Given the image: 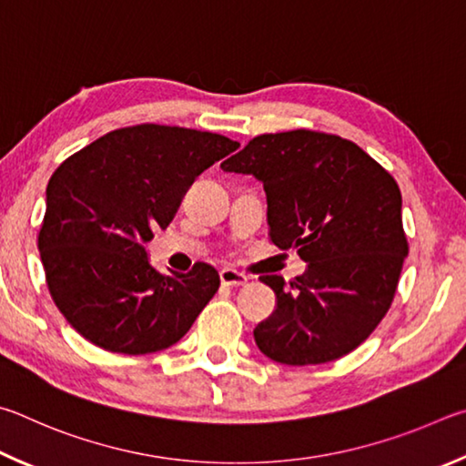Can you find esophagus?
I'll list each match as a JSON object with an SVG mask.
<instances>
[{"mask_svg": "<svg viewBox=\"0 0 466 466\" xmlns=\"http://www.w3.org/2000/svg\"><path fill=\"white\" fill-rule=\"evenodd\" d=\"M218 279L220 284H225V287H246L249 280L246 274L233 270V268H223V270L218 272Z\"/></svg>", "mask_w": 466, "mask_h": 466, "instance_id": "34e87169", "label": "esophagus"}]
</instances>
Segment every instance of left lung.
I'll list each match as a JSON object with an SVG mask.
<instances>
[{
  "label": "left lung",
  "mask_w": 466,
  "mask_h": 466,
  "mask_svg": "<svg viewBox=\"0 0 466 466\" xmlns=\"http://www.w3.org/2000/svg\"><path fill=\"white\" fill-rule=\"evenodd\" d=\"M220 167L264 184L268 235L307 262L290 289L259 279L276 309L254 329L258 348L290 366L352 352L387 315L410 251L393 176L356 143L305 128L251 138Z\"/></svg>",
  "instance_id": "obj_1"
}]
</instances>
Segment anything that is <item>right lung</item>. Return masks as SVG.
<instances>
[{
    "label": "right lung",
    "instance_id": "1",
    "mask_svg": "<svg viewBox=\"0 0 466 466\" xmlns=\"http://www.w3.org/2000/svg\"><path fill=\"white\" fill-rule=\"evenodd\" d=\"M238 147L194 128L137 125L100 137L55 169L38 251L73 329L133 356L186 336L218 290V272L198 262L187 274H161L145 243L171 223L194 179Z\"/></svg>",
    "mask_w": 466,
    "mask_h": 466
}]
</instances>
